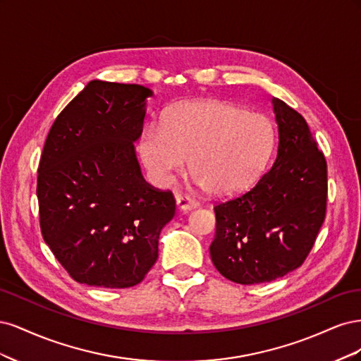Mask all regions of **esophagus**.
<instances>
[{
  "mask_svg": "<svg viewBox=\"0 0 361 361\" xmlns=\"http://www.w3.org/2000/svg\"><path fill=\"white\" fill-rule=\"evenodd\" d=\"M176 206L179 207L180 211L187 212V211L195 209V207L199 206V202H195L194 199L188 197V195H180V194H176Z\"/></svg>",
  "mask_w": 361,
  "mask_h": 361,
  "instance_id": "esophagus-1",
  "label": "esophagus"
}]
</instances>
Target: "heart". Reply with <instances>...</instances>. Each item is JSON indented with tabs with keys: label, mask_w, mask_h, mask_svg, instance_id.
I'll use <instances>...</instances> for the list:
<instances>
[{
	"label": "heart",
	"mask_w": 361,
	"mask_h": 361,
	"mask_svg": "<svg viewBox=\"0 0 361 361\" xmlns=\"http://www.w3.org/2000/svg\"><path fill=\"white\" fill-rule=\"evenodd\" d=\"M274 145V129L262 114L221 101L173 106L164 125L140 137V157L157 182L169 183L185 169L215 197L243 192L256 182Z\"/></svg>",
	"instance_id": "b5f03b06"
}]
</instances>
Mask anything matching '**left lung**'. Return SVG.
<instances>
[{
	"instance_id": "obj_1",
	"label": "left lung",
	"mask_w": 361,
	"mask_h": 361,
	"mask_svg": "<svg viewBox=\"0 0 361 361\" xmlns=\"http://www.w3.org/2000/svg\"><path fill=\"white\" fill-rule=\"evenodd\" d=\"M279 128L271 169L239 197L214 207L215 268L239 285L272 281L307 257L325 218L326 162L304 117L272 97Z\"/></svg>"
}]
</instances>
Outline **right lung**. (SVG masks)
Instances as JSON below:
<instances>
[{
    "mask_svg": "<svg viewBox=\"0 0 361 361\" xmlns=\"http://www.w3.org/2000/svg\"><path fill=\"white\" fill-rule=\"evenodd\" d=\"M138 84L93 80L54 122L37 176L42 235L73 280L123 289L145 279L176 211L143 179L135 143L147 97Z\"/></svg>",
    "mask_w": 361,
    "mask_h": 361,
    "instance_id": "right-lung-1",
    "label": "right lung"
}]
</instances>
